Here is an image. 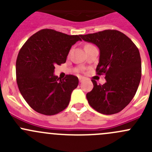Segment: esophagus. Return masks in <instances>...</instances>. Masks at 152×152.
Here are the masks:
<instances>
[{
  "label": "esophagus",
  "mask_w": 152,
  "mask_h": 152,
  "mask_svg": "<svg viewBox=\"0 0 152 152\" xmlns=\"http://www.w3.org/2000/svg\"><path fill=\"white\" fill-rule=\"evenodd\" d=\"M79 82H83V80H84V78L83 77H79Z\"/></svg>",
  "instance_id": "obj_1"
}]
</instances>
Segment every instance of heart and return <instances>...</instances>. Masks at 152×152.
I'll use <instances>...</instances> for the list:
<instances>
[{
    "label": "heart",
    "mask_w": 152,
    "mask_h": 152,
    "mask_svg": "<svg viewBox=\"0 0 152 152\" xmlns=\"http://www.w3.org/2000/svg\"><path fill=\"white\" fill-rule=\"evenodd\" d=\"M90 46H92V45H90V44H86V45H85V49L87 48H89Z\"/></svg>",
    "instance_id": "heart-1"
}]
</instances>
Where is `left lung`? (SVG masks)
I'll return each instance as SVG.
<instances>
[{"mask_svg": "<svg viewBox=\"0 0 152 152\" xmlns=\"http://www.w3.org/2000/svg\"><path fill=\"white\" fill-rule=\"evenodd\" d=\"M100 50L98 75H105L107 82L98 85L92 80L93 88L87 93L89 104L104 115H113L124 110L134 98L141 79V59L138 48L122 32L104 30L81 35Z\"/></svg>", "mask_w": 152, "mask_h": 152, "instance_id": "obj_1", "label": "left lung"}]
</instances>
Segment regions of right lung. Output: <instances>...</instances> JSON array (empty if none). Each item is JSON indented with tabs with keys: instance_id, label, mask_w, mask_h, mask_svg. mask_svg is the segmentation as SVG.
<instances>
[{
	"instance_id": "add662e5",
	"label": "right lung",
	"mask_w": 152,
	"mask_h": 152,
	"mask_svg": "<svg viewBox=\"0 0 152 152\" xmlns=\"http://www.w3.org/2000/svg\"><path fill=\"white\" fill-rule=\"evenodd\" d=\"M81 35H67L53 29H42L28 38L18 53L16 80L28 104L37 113L53 115L68 106L78 77L61 79L53 74L55 65L66 62L70 48Z\"/></svg>"
}]
</instances>
